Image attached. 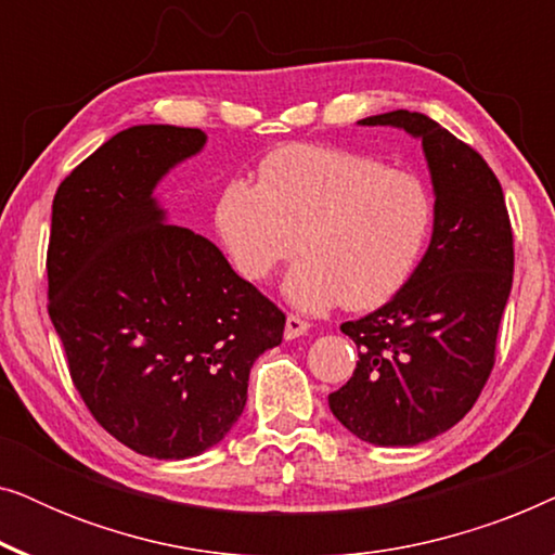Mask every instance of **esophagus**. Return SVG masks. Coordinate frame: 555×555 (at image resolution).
<instances>
[{
	"mask_svg": "<svg viewBox=\"0 0 555 555\" xmlns=\"http://www.w3.org/2000/svg\"><path fill=\"white\" fill-rule=\"evenodd\" d=\"M308 328H310V323L302 321L300 315H287V321H285V338L293 340V338L306 336Z\"/></svg>",
	"mask_w": 555,
	"mask_h": 555,
	"instance_id": "34e87169",
	"label": "esophagus"
}]
</instances>
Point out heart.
Segmentation results:
<instances>
[{"instance_id":"obj_1","label":"heart","mask_w":555,"mask_h":555,"mask_svg":"<svg viewBox=\"0 0 555 555\" xmlns=\"http://www.w3.org/2000/svg\"><path fill=\"white\" fill-rule=\"evenodd\" d=\"M431 222L420 179L328 146L275 151L260 184L230 181L215 209L219 242L247 283H264L295 249L306 255L283 285L300 310L382 306L412 278Z\"/></svg>"}]
</instances>
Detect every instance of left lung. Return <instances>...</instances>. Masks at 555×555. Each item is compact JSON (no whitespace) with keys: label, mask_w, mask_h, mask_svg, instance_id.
Wrapping results in <instances>:
<instances>
[{"label":"left lung","mask_w":555,"mask_h":555,"mask_svg":"<svg viewBox=\"0 0 555 555\" xmlns=\"http://www.w3.org/2000/svg\"><path fill=\"white\" fill-rule=\"evenodd\" d=\"M359 124L404 128L422 141L435 230L404 287L374 313L340 325L359 346V361L328 404L363 442L414 447L452 429L495 366L513 287L511 217L488 162L437 120L391 111Z\"/></svg>","instance_id":"obj_1"}]
</instances>
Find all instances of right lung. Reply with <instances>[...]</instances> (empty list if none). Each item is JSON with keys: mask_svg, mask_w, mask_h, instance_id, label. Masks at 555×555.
<instances>
[{"mask_svg": "<svg viewBox=\"0 0 555 555\" xmlns=\"http://www.w3.org/2000/svg\"><path fill=\"white\" fill-rule=\"evenodd\" d=\"M204 143L199 128H126L52 202L48 310L75 389L108 435L156 460L222 442L249 369L285 331L283 310L154 199Z\"/></svg>", "mask_w": 555, "mask_h": 555, "instance_id": "add662e5", "label": "right lung"}]
</instances>
